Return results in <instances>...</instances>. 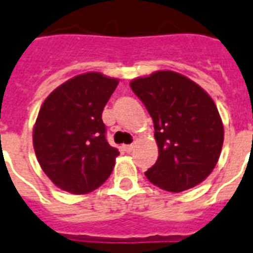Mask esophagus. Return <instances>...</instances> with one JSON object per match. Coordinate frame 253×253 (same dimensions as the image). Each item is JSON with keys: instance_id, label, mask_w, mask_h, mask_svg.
Returning a JSON list of instances; mask_svg holds the SVG:
<instances>
[{"instance_id": "esophagus-1", "label": "esophagus", "mask_w": 253, "mask_h": 253, "mask_svg": "<svg viewBox=\"0 0 253 253\" xmlns=\"http://www.w3.org/2000/svg\"><path fill=\"white\" fill-rule=\"evenodd\" d=\"M123 147H124V150L126 151V153H130V151H132V149H133V143H132V144H124Z\"/></svg>"}]
</instances>
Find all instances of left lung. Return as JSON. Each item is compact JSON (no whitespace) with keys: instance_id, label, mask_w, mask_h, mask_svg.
I'll return each instance as SVG.
<instances>
[{"instance_id":"left-lung-1","label":"left lung","mask_w":253,"mask_h":253,"mask_svg":"<svg viewBox=\"0 0 253 253\" xmlns=\"http://www.w3.org/2000/svg\"><path fill=\"white\" fill-rule=\"evenodd\" d=\"M130 89L149 111L158 146L146 176L160 189L180 193L205 180L223 146V124L205 90L175 71L136 78Z\"/></svg>"}]
</instances>
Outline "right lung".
<instances>
[{
  "instance_id": "obj_1",
  "label": "right lung",
  "mask_w": 253,
  "mask_h": 253,
  "mask_svg": "<svg viewBox=\"0 0 253 253\" xmlns=\"http://www.w3.org/2000/svg\"><path fill=\"white\" fill-rule=\"evenodd\" d=\"M118 80L85 73L57 86L37 117L33 143L52 182L71 194H86L113 172L120 151L106 139L102 113Z\"/></svg>"
}]
</instances>
